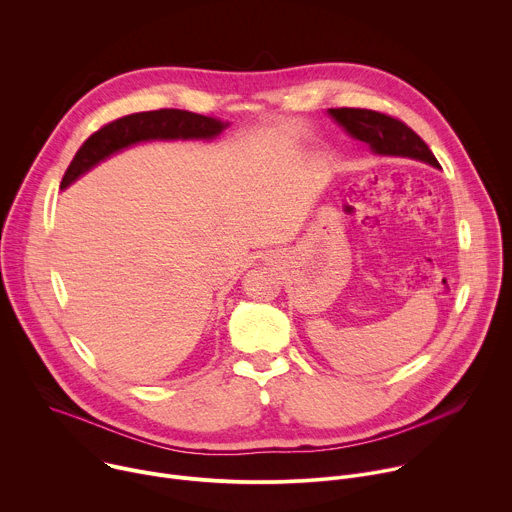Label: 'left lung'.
Here are the masks:
<instances>
[{
  "instance_id": "1",
  "label": "left lung",
  "mask_w": 512,
  "mask_h": 512,
  "mask_svg": "<svg viewBox=\"0 0 512 512\" xmlns=\"http://www.w3.org/2000/svg\"><path fill=\"white\" fill-rule=\"evenodd\" d=\"M328 115L354 139L364 141L377 156L409 158L440 168L427 143L403 121L371 109H328Z\"/></svg>"
}]
</instances>
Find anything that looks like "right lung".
<instances>
[{"instance_id":"obj_1","label":"right lung","mask_w":512,"mask_h":512,"mask_svg":"<svg viewBox=\"0 0 512 512\" xmlns=\"http://www.w3.org/2000/svg\"><path fill=\"white\" fill-rule=\"evenodd\" d=\"M231 123L221 119L204 117L198 113L182 109H160L143 111L115 119L95 131L72 158L70 166L64 172L60 190L77 182L83 174L115 156L121 150L131 148L143 141H174V139H214L221 135Z\"/></svg>"}]
</instances>
